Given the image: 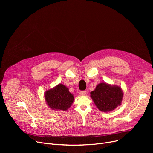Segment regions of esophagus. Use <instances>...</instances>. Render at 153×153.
Wrapping results in <instances>:
<instances>
[{
  "mask_svg": "<svg viewBox=\"0 0 153 153\" xmlns=\"http://www.w3.org/2000/svg\"><path fill=\"white\" fill-rule=\"evenodd\" d=\"M80 95H85V94H86V91H80Z\"/></svg>",
  "mask_w": 153,
  "mask_h": 153,
  "instance_id": "1",
  "label": "esophagus"
}]
</instances>
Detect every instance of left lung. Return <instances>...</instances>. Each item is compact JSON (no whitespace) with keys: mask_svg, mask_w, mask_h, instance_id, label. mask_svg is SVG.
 Returning <instances> with one entry per match:
<instances>
[{"mask_svg":"<svg viewBox=\"0 0 153 153\" xmlns=\"http://www.w3.org/2000/svg\"><path fill=\"white\" fill-rule=\"evenodd\" d=\"M123 97L122 88L117 85L102 82L91 92V97L97 108L103 112L111 111L121 105Z\"/></svg>","mask_w":153,"mask_h":153,"instance_id":"8db88e82","label":"left lung"}]
</instances>
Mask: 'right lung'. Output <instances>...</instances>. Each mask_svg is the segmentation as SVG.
I'll list each match as a JSON object with an SVG mask.
<instances>
[{
    "label": "right lung",
    "mask_w": 153,
    "mask_h": 153,
    "mask_svg": "<svg viewBox=\"0 0 153 153\" xmlns=\"http://www.w3.org/2000/svg\"><path fill=\"white\" fill-rule=\"evenodd\" d=\"M45 99L51 110L65 111L71 107L74 97L66 85L59 84L52 89L46 91Z\"/></svg>",
    "instance_id": "right-lung-1"
}]
</instances>
